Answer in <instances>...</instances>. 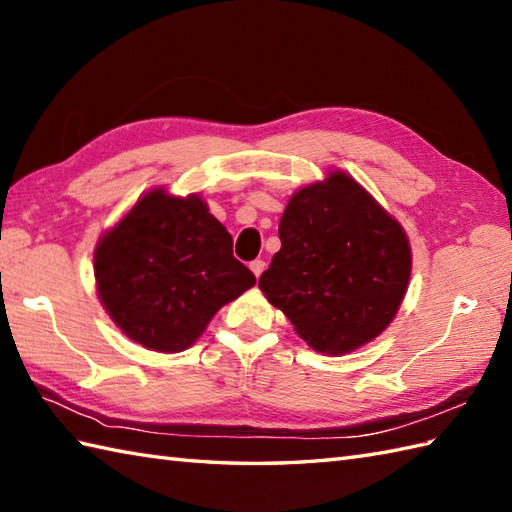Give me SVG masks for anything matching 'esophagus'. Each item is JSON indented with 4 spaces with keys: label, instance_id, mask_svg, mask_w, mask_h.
I'll list each match as a JSON object with an SVG mask.
<instances>
[{
    "label": "esophagus",
    "instance_id": "1",
    "mask_svg": "<svg viewBox=\"0 0 512 512\" xmlns=\"http://www.w3.org/2000/svg\"><path fill=\"white\" fill-rule=\"evenodd\" d=\"M250 270H253L255 277L259 279L266 270V262H264V259H255V262H250Z\"/></svg>",
    "mask_w": 512,
    "mask_h": 512
}]
</instances>
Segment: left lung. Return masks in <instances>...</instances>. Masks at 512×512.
I'll use <instances>...</instances> for the list:
<instances>
[{
    "label": "left lung",
    "instance_id": "8db88e82",
    "mask_svg": "<svg viewBox=\"0 0 512 512\" xmlns=\"http://www.w3.org/2000/svg\"><path fill=\"white\" fill-rule=\"evenodd\" d=\"M279 239L259 288L314 350L352 352L394 319L411 273L407 235L350 176L292 195Z\"/></svg>",
    "mask_w": 512,
    "mask_h": 512
}]
</instances>
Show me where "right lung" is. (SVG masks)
Listing matches in <instances>:
<instances>
[{
  "label": "right lung",
  "instance_id": "obj_1",
  "mask_svg": "<svg viewBox=\"0 0 512 512\" xmlns=\"http://www.w3.org/2000/svg\"><path fill=\"white\" fill-rule=\"evenodd\" d=\"M94 275L118 328L156 352L187 350L224 303L257 281L198 195L162 191L147 193L101 239Z\"/></svg>",
  "mask_w": 512,
  "mask_h": 512
}]
</instances>
